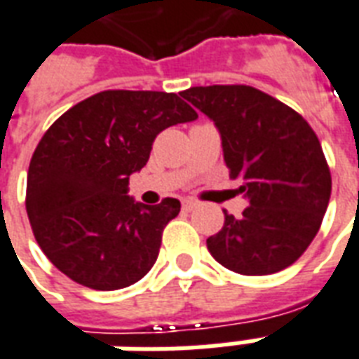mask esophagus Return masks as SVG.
Listing matches in <instances>:
<instances>
[{
    "mask_svg": "<svg viewBox=\"0 0 359 359\" xmlns=\"http://www.w3.org/2000/svg\"><path fill=\"white\" fill-rule=\"evenodd\" d=\"M196 207H198V201L196 200H190V198L182 200V209H184V211H192V209H196Z\"/></svg>",
    "mask_w": 359,
    "mask_h": 359,
    "instance_id": "1",
    "label": "esophagus"
}]
</instances>
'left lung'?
Returning a JSON list of instances; mask_svg holds the SVG:
<instances>
[{"label":"left lung","mask_w":359,"mask_h":359,"mask_svg":"<svg viewBox=\"0 0 359 359\" xmlns=\"http://www.w3.org/2000/svg\"><path fill=\"white\" fill-rule=\"evenodd\" d=\"M182 97L215 121L230 179L249 207L224 211L207 240L215 261L243 276L291 266L312 243L331 196V172L312 127L293 108L249 85L190 87Z\"/></svg>","instance_id":"1"}]
</instances>
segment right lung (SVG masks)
<instances>
[{
  "mask_svg": "<svg viewBox=\"0 0 359 359\" xmlns=\"http://www.w3.org/2000/svg\"><path fill=\"white\" fill-rule=\"evenodd\" d=\"M196 118L175 93L118 89L85 98L47 129L28 169L26 213L62 274L114 291L150 272L180 201L142 205L127 196L129 177L146 165L159 133Z\"/></svg>",
  "mask_w": 359,
  "mask_h": 359,
  "instance_id": "add662e5",
  "label": "right lung"
}]
</instances>
